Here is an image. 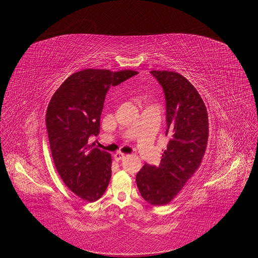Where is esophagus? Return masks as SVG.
<instances>
[{
  "label": "esophagus",
  "instance_id": "1",
  "mask_svg": "<svg viewBox=\"0 0 258 258\" xmlns=\"http://www.w3.org/2000/svg\"><path fill=\"white\" fill-rule=\"evenodd\" d=\"M124 158H126V155L122 154V153L117 152V153L114 155V159H115L116 161H120V160H123Z\"/></svg>",
  "mask_w": 258,
  "mask_h": 258
}]
</instances>
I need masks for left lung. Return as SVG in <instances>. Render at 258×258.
Segmentation results:
<instances>
[{"mask_svg": "<svg viewBox=\"0 0 258 258\" xmlns=\"http://www.w3.org/2000/svg\"><path fill=\"white\" fill-rule=\"evenodd\" d=\"M166 99V136L169 139L158 167L145 163L136 181L141 196L153 206L172 200L196 172L204 157L209 120L206 105L185 77L171 71H151Z\"/></svg>", "mask_w": 258, "mask_h": 258, "instance_id": "1", "label": "left lung"}]
</instances>
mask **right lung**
<instances>
[{
    "label": "right lung",
    "instance_id": "obj_1",
    "mask_svg": "<svg viewBox=\"0 0 258 258\" xmlns=\"http://www.w3.org/2000/svg\"><path fill=\"white\" fill-rule=\"evenodd\" d=\"M137 74L131 70H83L62 83L48 104L46 128L54 166L62 181L83 200L102 197L111 179V155L88 143L100 132L106 92Z\"/></svg>",
    "mask_w": 258,
    "mask_h": 258
}]
</instances>
